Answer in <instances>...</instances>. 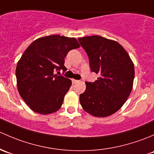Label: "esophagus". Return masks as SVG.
I'll return each instance as SVG.
<instances>
[{
    "label": "esophagus",
    "instance_id": "1",
    "mask_svg": "<svg viewBox=\"0 0 154 154\" xmlns=\"http://www.w3.org/2000/svg\"><path fill=\"white\" fill-rule=\"evenodd\" d=\"M78 82H79V81H78V80H75V79H72V84H75V83H77Z\"/></svg>",
    "mask_w": 154,
    "mask_h": 154
}]
</instances>
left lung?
Listing matches in <instances>:
<instances>
[{"label":"left lung","mask_w":154,"mask_h":154,"mask_svg":"<svg viewBox=\"0 0 154 154\" xmlns=\"http://www.w3.org/2000/svg\"><path fill=\"white\" fill-rule=\"evenodd\" d=\"M86 51L92 72L99 74L94 82H85L79 96L82 108L96 117L115 113L129 97L134 85V65L124 47L99 35L79 38Z\"/></svg>","instance_id":"1"}]
</instances>
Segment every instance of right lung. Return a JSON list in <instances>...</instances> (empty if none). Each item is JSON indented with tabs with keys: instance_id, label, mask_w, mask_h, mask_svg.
<instances>
[{
	"instance_id": "1",
	"label": "right lung",
	"mask_w": 154,
	"mask_h": 154,
	"mask_svg": "<svg viewBox=\"0 0 154 154\" xmlns=\"http://www.w3.org/2000/svg\"><path fill=\"white\" fill-rule=\"evenodd\" d=\"M79 47L75 38L55 35L39 38L26 48L15 74L19 94L32 110L47 115L59 110L72 82L54 72L66 71L64 58Z\"/></svg>"
}]
</instances>
